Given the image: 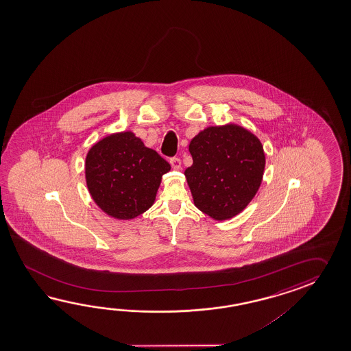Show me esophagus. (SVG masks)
Instances as JSON below:
<instances>
[{"instance_id": "esophagus-1", "label": "esophagus", "mask_w": 351, "mask_h": 351, "mask_svg": "<svg viewBox=\"0 0 351 351\" xmlns=\"http://www.w3.org/2000/svg\"><path fill=\"white\" fill-rule=\"evenodd\" d=\"M169 163H171V165H172L173 169H177V171L180 169V165H182V163H180V159H179V158H171Z\"/></svg>"}]
</instances>
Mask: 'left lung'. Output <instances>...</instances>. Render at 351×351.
<instances>
[{
    "label": "left lung",
    "instance_id": "obj_1",
    "mask_svg": "<svg viewBox=\"0 0 351 351\" xmlns=\"http://www.w3.org/2000/svg\"><path fill=\"white\" fill-rule=\"evenodd\" d=\"M193 165L186 169L194 206L223 221L237 216L261 186L265 152L260 139L236 124L208 127L189 143Z\"/></svg>",
    "mask_w": 351,
    "mask_h": 351
}]
</instances>
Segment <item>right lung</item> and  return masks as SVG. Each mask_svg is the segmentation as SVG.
Listing matches in <instances>:
<instances>
[{"label":"right lung","instance_id":"add662e5","mask_svg":"<svg viewBox=\"0 0 351 351\" xmlns=\"http://www.w3.org/2000/svg\"><path fill=\"white\" fill-rule=\"evenodd\" d=\"M169 163L132 132L108 135L86 156L85 178L99 208L117 219H133L149 209Z\"/></svg>","mask_w":351,"mask_h":351}]
</instances>
